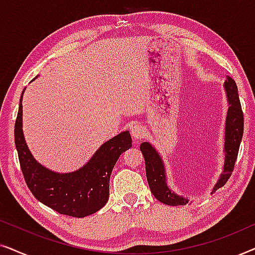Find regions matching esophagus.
Here are the masks:
<instances>
[{"label": "esophagus", "mask_w": 255, "mask_h": 255, "mask_svg": "<svg viewBox=\"0 0 255 255\" xmlns=\"http://www.w3.org/2000/svg\"><path fill=\"white\" fill-rule=\"evenodd\" d=\"M131 134L134 139L139 140V139H141L145 135V128H142V125L138 124V123H134L131 127Z\"/></svg>", "instance_id": "1"}]
</instances>
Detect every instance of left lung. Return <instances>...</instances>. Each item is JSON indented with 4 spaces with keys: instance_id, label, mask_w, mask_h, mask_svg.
<instances>
[{
    "instance_id": "1",
    "label": "left lung",
    "mask_w": 255,
    "mask_h": 255,
    "mask_svg": "<svg viewBox=\"0 0 255 255\" xmlns=\"http://www.w3.org/2000/svg\"><path fill=\"white\" fill-rule=\"evenodd\" d=\"M224 89L229 101V109L225 121V160L223 173L216 182L212 193L224 186L231 176L244 133V115L235 80L228 76L224 82ZM140 151L145 159L146 177H147L149 189L156 200L167 205H173V207L186 205L189 200L175 194L167 186L165 165L158 151L147 141L140 145Z\"/></svg>"
}]
</instances>
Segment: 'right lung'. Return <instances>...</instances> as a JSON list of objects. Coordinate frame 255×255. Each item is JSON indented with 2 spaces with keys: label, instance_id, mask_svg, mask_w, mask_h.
Wrapping results in <instances>:
<instances>
[{
  "label": "right lung",
  "instance_id": "right-lung-1",
  "mask_svg": "<svg viewBox=\"0 0 255 255\" xmlns=\"http://www.w3.org/2000/svg\"><path fill=\"white\" fill-rule=\"evenodd\" d=\"M23 93L24 90L15 123V145L24 180L31 193L38 201L61 215L82 218L95 214L109 200L111 172L122 153L132 146L130 132H121L101 145L89 161L75 172H53L33 158L24 139Z\"/></svg>",
  "mask_w": 255,
  "mask_h": 255
}]
</instances>
